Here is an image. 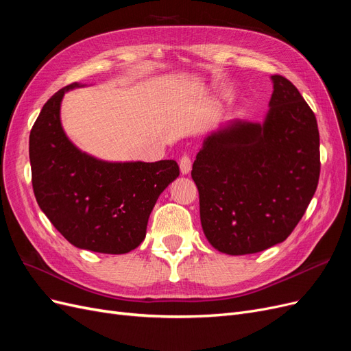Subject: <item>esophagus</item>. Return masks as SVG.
I'll return each instance as SVG.
<instances>
[{
	"mask_svg": "<svg viewBox=\"0 0 351 351\" xmlns=\"http://www.w3.org/2000/svg\"><path fill=\"white\" fill-rule=\"evenodd\" d=\"M178 164H180V171H181V174H183V176H187L191 171V160L189 158L187 155L181 156Z\"/></svg>",
	"mask_w": 351,
	"mask_h": 351,
	"instance_id": "obj_1",
	"label": "esophagus"
}]
</instances>
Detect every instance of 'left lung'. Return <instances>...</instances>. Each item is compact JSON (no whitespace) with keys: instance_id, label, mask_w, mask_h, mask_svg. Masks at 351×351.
<instances>
[{"instance_id":"1","label":"left lung","mask_w":351,"mask_h":351,"mask_svg":"<svg viewBox=\"0 0 351 351\" xmlns=\"http://www.w3.org/2000/svg\"><path fill=\"white\" fill-rule=\"evenodd\" d=\"M271 81L264 122L222 125L204 138L193 164L203 232L231 256L283 243L318 186L317 117L291 81L282 75Z\"/></svg>"}]
</instances>
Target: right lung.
I'll list each match as a JSON object with an SVG mask.
<instances>
[{"label":"right lung","mask_w":351,"mask_h":351,"mask_svg":"<svg viewBox=\"0 0 351 351\" xmlns=\"http://www.w3.org/2000/svg\"><path fill=\"white\" fill-rule=\"evenodd\" d=\"M74 82L47 100L30 132L32 184L39 208L72 245L103 254L135 250L161 193L178 177L174 160L108 162L80 151L60 123Z\"/></svg>","instance_id":"right-lung-1"}]
</instances>
